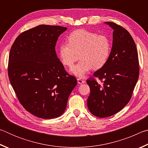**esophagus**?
<instances>
[{
	"instance_id": "34e87169",
	"label": "esophagus",
	"mask_w": 148,
	"mask_h": 148,
	"mask_svg": "<svg viewBox=\"0 0 148 148\" xmlns=\"http://www.w3.org/2000/svg\"><path fill=\"white\" fill-rule=\"evenodd\" d=\"M77 83H78L79 84H82L85 83L84 80L82 79L81 78H77Z\"/></svg>"
}]
</instances>
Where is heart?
<instances>
[{"label": "heart", "mask_w": 148, "mask_h": 148, "mask_svg": "<svg viewBox=\"0 0 148 148\" xmlns=\"http://www.w3.org/2000/svg\"><path fill=\"white\" fill-rule=\"evenodd\" d=\"M111 50V41L106 35L78 29L70 34L67 44L60 45L58 53L61 63L66 67L73 66L79 57V62L71 72L82 77L92 69H102L108 61Z\"/></svg>", "instance_id": "heart-1"}]
</instances>
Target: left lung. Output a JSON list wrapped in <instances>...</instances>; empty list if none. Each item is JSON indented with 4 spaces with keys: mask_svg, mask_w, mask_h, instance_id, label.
Segmentation results:
<instances>
[{
    "mask_svg": "<svg viewBox=\"0 0 148 148\" xmlns=\"http://www.w3.org/2000/svg\"><path fill=\"white\" fill-rule=\"evenodd\" d=\"M113 44L108 61L87 79L90 87L87 106L94 116L103 118L117 114L128 104L139 76L138 51L126 29L113 22ZM98 78L103 84H99Z\"/></svg>",
    "mask_w": 148,
    "mask_h": 148,
    "instance_id": "left-lung-1",
    "label": "left lung"
}]
</instances>
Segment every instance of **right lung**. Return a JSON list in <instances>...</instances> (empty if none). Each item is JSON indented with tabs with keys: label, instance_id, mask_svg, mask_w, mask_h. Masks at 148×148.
I'll return each instance as SVG.
<instances>
[{
	"label": "right lung",
	"instance_id": "right-lung-1",
	"mask_svg": "<svg viewBox=\"0 0 148 148\" xmlns=\"http://www.w3.org/2000/svg\"><path fill=\"white\" fill-rule=\"evenodd\" d=\"M67 29L40 25L21 32L10 51L8 77L27 111L42 119L61 116L76 78L65 71L56 54L59 36Z\"/></svg>",
	"mask_w": 148,
	"mask_h": 148
}]
</instances>
